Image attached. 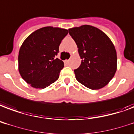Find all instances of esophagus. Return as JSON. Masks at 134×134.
Listing matches in <instances>:
<instances>
[{"label": "esophagus", "mask_w": 134, "mask_h": 134, "mask_svg": "<svg viewBox=\"0 0 134 134\" xmlns=\"http://www.w3.org/2000/svg\"><path fill=\"white\" fill-rule=\"evenodd\" d=\"M65 63H66V64H68V63H69V60H65Z\"/></svg>", "instance_id": "1"}]
</instances>
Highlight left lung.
I'll use <instances>...</instances> for the list:
<instances>
[{
  "instance_id": "8db88e82",
  "label": "left lung",
  "mask_w": 134,
  "mask_h": 134,
  "mask_svg": "<svg viewBox=\"0 0 134 134\" xmlns=\"http://www.w3.org/2000/svg\"><path fill=\"white\" fill-rule=\"evenodd\" d=\"M82 59L74 70L78 82L91 90L104 87L112 79L117 68L116 52L109 37L98 28L82 25L68 29Z\"/></svg>"
}]
</instances>
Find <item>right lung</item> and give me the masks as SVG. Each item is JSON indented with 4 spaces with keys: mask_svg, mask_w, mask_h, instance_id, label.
Segmentation results:
<instances>
[{
    "mask_svg": "<svg viewBox=\"0 0 134 134\" xmlns=\"http://www.w3.org/2000/svg\"><path fill=\"white\" fill-rule=\"evenodd\" d=\"M68 33L66 29L44 27L25 39L18 55V70L25 82L43 89L58 80L64 63L55 56Z\"/></svg>",
    "mask_w": 134,
    "mask_h": 134,
    "instance_id": "1",
    "label": "right lung"
}]
</instances>
